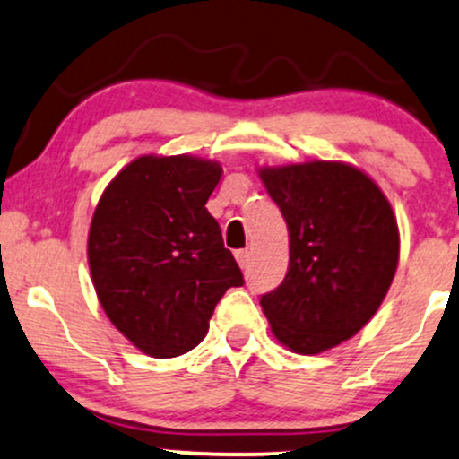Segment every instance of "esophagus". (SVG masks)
<instances>
[{"label":"esophagus","mask_w":459,"mask_h":459,"mask_svg":"<svg viewBox=\"0 0 459 459\" xmlns=\"http://www.w3.org/2000/svg\"><path fill=\"white\" fill-rule=\"evenodd\" d=\"M235 259H238V264L241 265V268H248L250 253H248V250H238V253H235Z\"/></svg>","instance_id":"34e87169"}]
</instances>
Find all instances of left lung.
<instances>
[{
	"label": "left lung",
	"mask_w": 459,
	"mask_h": 459,
	"mask_svg": "<svg viewBox=\"0 0 459 459\" xmlns=\"http://www.w3.org/2000/svg\"><path fill=\"white\" fill-rule=\"evenodd\" d=\"M290 230V268L261 296L272 333L316 355L349 340L379 309L399 264V229L381 189L331 160L261 169Z\"/></svg>",
	"instance_id": "left-lung-1"
}]
</instances>
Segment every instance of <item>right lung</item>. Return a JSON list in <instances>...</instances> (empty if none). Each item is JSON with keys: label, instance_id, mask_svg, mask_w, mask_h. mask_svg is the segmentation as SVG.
I'll use <instances>...</instances> for the list:
<instances>
[{"label": "right lung", "instance_id": "1", "mask_svg": "<svg viewBox=\"0 0 459 459\" xmlns=\"http://www.w3.org/2000/svg\"><path fill=\"white\" fill-rule=\"evenodd\" d=\"M221 168L194 156H139L100 198L89 265L104 311L148 355L200 344L215 305L244 285L206 200Z\"/></svg>", "mask_w": 459, "mask_h": 459}]
</instances>
